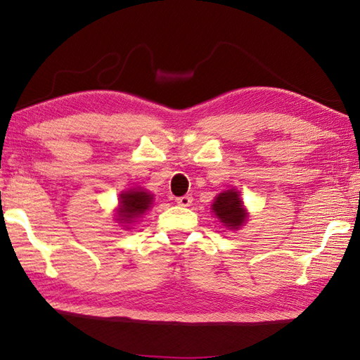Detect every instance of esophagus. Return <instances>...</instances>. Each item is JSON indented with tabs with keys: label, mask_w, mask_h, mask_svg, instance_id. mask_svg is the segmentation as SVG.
<instances>
[{
	"label": "esophagus",
	"mask_w": 360,
	"mask_h": 360,
	"mask_svg": "<svg viewBox=\"0 0 360 360\" xmlns=\"http://www.w3.org/2000/svg\"><path fill=\"white\" fill-rule=\"evenodd\" d=\"M192 201H193L192 195H184V196H179V198H176V202H178L182 207H188L190 204H192Z\"/></svg>",
	"instance_id": "34e87169"
}]
</instances>
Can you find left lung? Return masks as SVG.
Wrapping results in <instances>:
<instances>
[{
    "mask_svg": "<svg viewBox=\"0 0 360 360\" xmlns=\"http://www.w3.org/2000/svg\"><path fill=\"white\" fill-rule=\"evenodd\" d=\"M212 212L228 229H238L248 218V212L240 200V192H237L236 188L224 190L217 196L212 204Z\"/></svg>",
    "mask_w": 360,
    "mask_h": 360,
    "instance_id": "left-lung-1",
    "label": "left lung"
}]
</instances>
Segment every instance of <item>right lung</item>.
I'll list each match as a JSON object with an SVG mask.
<instances>
[{
    "mask_svg": "<svg viewBox=\"0 0 360 360\" xmlns=\"http://www.w3.org/2000/svg\"><path fill=\"white\" fill-rule=\"evenodd\" d=\"M153 204V195L143 188H131L120 193L117 220L129 224L142 217Z\"/></svg>",
    "mask_w": 360,
    "mask_h": 360,
    "instance_id": "add662e5",
    "label": "right lung"
}]
</instances>
